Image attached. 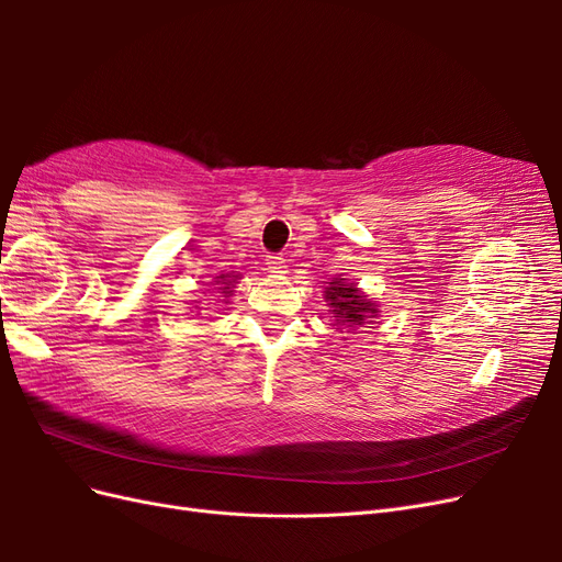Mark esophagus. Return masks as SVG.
Instances as JSON below:
<instances>
[{
  "mask_svg": "<svg viewBox=\"0 0 562 562\" xmlns=\"http://www.w3.org/2000/svg\"><path fill=\"white\" fill-rule=\"evenodd\" d=\"M267 269L271 271V274H285L288 265H285L283 255H269V258H267Z\"/></svg>",
  "mask_w": 562,
  "mask_h": 562,
  "instance_id": "1",
  "label": "esophagus"
}]
</instances>
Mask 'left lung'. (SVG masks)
<instances>
[{
  "instance_id": "left-lung-1",
  "label": "left lung",
  "mask_w": 562,
  "mask_h": 562,
  "mask_svg": "<svg viewBox=\"0 0 562 562\" xmlns=\"http://www.w3.org/2000/svg\"><path fill=\"white\" fill-rule=\"evenodd\" d=\"M326 300L330 302V312L337 316V321L351 323V326H361L368 314L378 312L375 304L359 295V291L353 285H347L342 279L330 281V288H326Z\"/></svg>"
}]
</instances>
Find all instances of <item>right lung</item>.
Returning a JSON list of instances; mask_svg holds the SVG:
<instances>
[{"label":"right lung","instance_id":"1","mask_svg":"<svg viewBox=\"0 0 562 562\" xmlns=\"http://www.w3.org/2000/svg\"><path fill=\"white\" fill-rule=\"evenodd\" d=\"M220 279H225V274H223V277H220ZM229 283H232V281H229ZM229 283H225V288H223V291H225V293H232V291H227V288H229Z\"/></svg>","mask_w":562,"mask_h":562}]
</instances>
